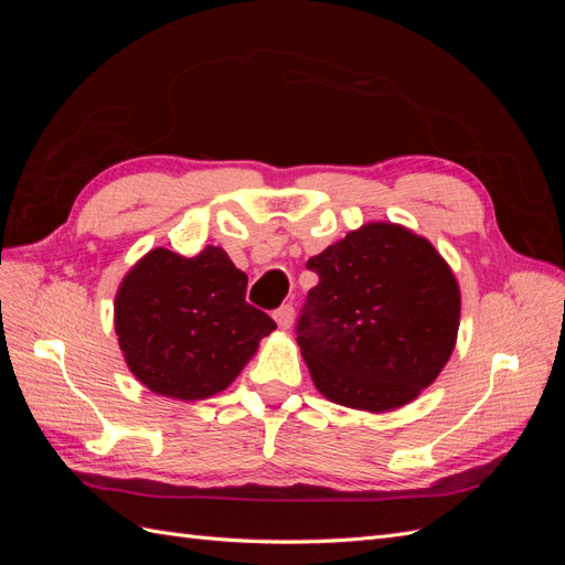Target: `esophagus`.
Segmentation results:
<instances>
[{
	"mask_svg": "<svg viewBox=\"0 0 565 565\" xmlns=\"http://www.w3.org/2000/svg\"><path fill=\"white\" fill-rule=\"evenodd\" d=\"M273 318H276L280 330H287L289 324H292V320H295V306L292 303H282L280 309L273 313Z\"/></svg>",
	"mask_w": 565,
	"mask_h": 565,
	"instance_id": "34e87169",
	"label": "esophagus"
}]
</instances>
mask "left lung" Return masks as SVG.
<instances>
[{
	"label": "left lung",
	"mask_w": 565,
	"mask_h": 565,
	"mask_svg": "<svg viewBox=\"0 0 565 565\" xmlns=\"http://www.w3.org/2000/svg\"><path fill=\"white\" fill-rule=\"evenodd\" d=\"M297 341L324 398L386 413L431 386L452 355L459 285L426 237L374 221L311 256Z\"/></svg>",
	"instance_id": "8db88e82"
}]
</instances>
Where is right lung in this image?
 Wrapping results in <instances>:
<instances>
[{
	"label": "right lung",
	"instance_id": "1",
	"mask_svg": "<svg viewBox=\"0 0 565 565\" xmlns=\"http://www.w3.org/2000/svg\"><path fill=\"white\" fill-rule=\"evenodd\" d=\"M247 276L207 245L158 247L134 264L115 297V332L134 377L152 393L202 401L241 374L276 322L245 301Z\"/></svg>",
	"mask_w": 565,
	"mask_h": 565
}]
</instances>
